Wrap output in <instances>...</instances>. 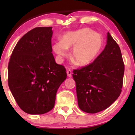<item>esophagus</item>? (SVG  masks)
I'll list each match as a JSON object with an SVG mask.
<instances>
[{
  "instance_id": "obj_1",
  "label": "esophagus",
  "mask_w": 135,
  "mask_h": 135,
  "mask_svg": "<svg viewBox=\"0 0 135 135\" xmlns=\"http://www.w3.org/2000/svg\"><path fill=\"white\" fill-rule=\"evenodd\" d=\"M66 74H67V76H69V78L72 77V71H71V70L69 69V70H66Z\"/></svg>"
}]
</instances>
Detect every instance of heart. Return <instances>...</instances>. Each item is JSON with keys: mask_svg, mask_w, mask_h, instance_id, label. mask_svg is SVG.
Returning <instances> with one entry per match:
<instances>
[{"mask_svg": "<svg viewBox=\"0 0 135 135\" xmlns=\"http://www.w3.org/2000/svg\"><path fill=\"white\" fill-rule=\"evenodd\" d=\"M104 39L101 35L89 28L69 31L61 41L55 42L53 50L59 58L66 56L68 49L72 50V59L78 65L85 66L93 62L101 53Z\"/></svg>", "mask_w": 135, "mask_h": 135, "instance_id": "obj_1", "label": "heart"}]
</instances>
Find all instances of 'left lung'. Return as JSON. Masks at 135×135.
<instances>
[{
  "label": "left lung",
  "mask_w": 135,
  "mask_h": 135,
  "mask_svg": "<svg viewBox=\"0 0 135 135\" xmlns=\"http://www.w3.org/2000/svg\"><path fill=\"white\" fill-rule=\"evenodd\" d=\"M124 69L120 48L108 32L107 45L98 57L73 70L79 108L95 114L109 107L122 92Z\"/></svg>",
  "instance_id": "1"
}]
</instances>
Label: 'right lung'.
Wrapping results in <instances>:
<instances>
[{"mask_svg": "<svg viewBox=\"0 0 135 135\" xmlns=\"http://www.w3.org/2000/svg\"><path fill=\"white\" fill-rule=\"evenodd\" d=\"M52 27H36L17 42L8 66V86L21 110L43 114L55 105L58 88L66 80V69L52 54Z\"/></svg>", "mask_w": 135, "mask_h": 135, "instance_id": "obj_1", "label": "right lung"}]
</instances>
